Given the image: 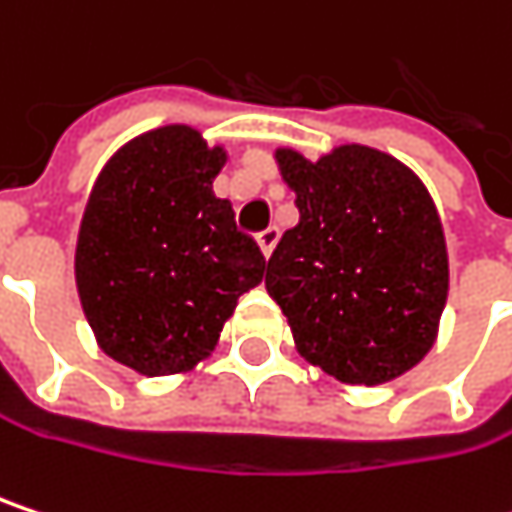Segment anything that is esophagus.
Segmentation results:
<instances>
[{"label":"esophagus","instance_id":"34e87169","mask_svg":"<svg viewBox=\"0 0 512 512\" xmlns=\"http://www.w3.org/2000/svg\"><path fill=\"white\" fill-rule=\"evenodd\" d=\"M278 237H281V231H278L275 225H269L266 231H260V234H257V246H260L263 257L272 255V249L278 246Z\"/></svg>","mask_w":512,"mask_h":512}]
</instances>
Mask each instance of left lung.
<instances>
[{
  "mask_svg": "<svg viewBox=\"0 0 512 512\" xmlns=\"http://www.w3.org/2000/svg\"><path fill=\"white\" fill-rule=\"evenodd\" d=\"M299 225L266 263V290L296 349L340 384L378 387L437 343L448 299L440 213L419 175L372 146L319 161L275 149Z\"/></svg>",
  "mask_w": 512,
  "mask_h": 512,
  "instance_id": "1",
  "label": "left lung"
}]
</instances>
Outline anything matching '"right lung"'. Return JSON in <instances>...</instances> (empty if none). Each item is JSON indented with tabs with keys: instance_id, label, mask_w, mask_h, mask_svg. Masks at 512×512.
Listing matches in <instances>:
<instances>
[{
	"instance_id": "obj_1",
	"label": "right lung",
	"mask_w": 512,
	"mask_h": 512,
	"mask_svg": "<svg viewBox=\"0 0 512 512\" xmlns=\"http://www.w3.org/2000/svg\"><path fill=\"white\" fill-rule=\"evenodd\" d=\"M228 152L161 125L102 166L75 243V287L99 349L158 378L196 369L266 260L213 178Z\"/></svg>"
}]
</instances>
